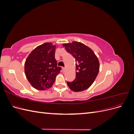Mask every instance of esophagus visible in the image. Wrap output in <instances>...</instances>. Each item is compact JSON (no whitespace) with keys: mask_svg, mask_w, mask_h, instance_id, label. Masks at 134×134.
Segmentation results:
<instances>
[{"mask_svg":"<svg viewBox=\"0 0 134 134\" xmlns=\"http://www.w3.org/2000/svg\"><path fill=\"white\" fill-rule=\"evenodd\" d=\"M62 71H63V72H64L65 71V68L63 67L62 68Z\"/></svg>","mask_w":134,"mask_h":134,"instance_id":"esophagus-1","label":"esophagus"}]
</instances>
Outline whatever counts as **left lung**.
I'll return each mask as SVG.
<instances>
[{
  "label": "left lung",
  "mask_w": 134,
  "mask_h": 134,
  "mask_svg": "<svg viewBox=\"0 0 134 134\" xmlns=\"http://www.w3.org/2000/svg\"><path fill=\"white\" fill-rule=\"evenodd\" d=\"M66 50L74 56L76 61V78L68 87L74 92H81L90 88L98 74L99 63L94 52L84 44L74 41L64 43Z\"/></svg>",
  "instance_id": "obj_1"
}]
</instances>
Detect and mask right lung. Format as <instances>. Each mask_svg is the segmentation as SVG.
Masks as SVG:
<instances>
[{"label": "right lung", "instance_id": "1", "mask_svg": "<svg viewBox=\"0 0 134 134\" xmlns=\"http://www.w3.org/2000/svg\"><path fill=\"white\" fill-rule=\"evenodd\" d=\"M56 45L44 43L36 47L28 56L25 72L31 86L36 90H47L54 84L62 69L55 58Z\"/></svg>", "mask_w": 134, "mask_h": 134}]
</instances>
